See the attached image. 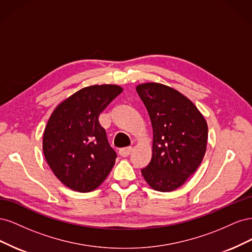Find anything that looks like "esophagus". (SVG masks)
<instances>
[{
	"label": "esophagus",
	"mask_w": 252,
	"mask_h": 252,
	"mask_svg": "<svg viewBox=\"0 0 252 252\" xmlns=\"http://www.w3.org/2000/svg\"><path fill=\"white\" fill-rule=\"evenodd\" d=\"M131 151H132V147H126V148H122V149H120V150H119V155H120L121 157L126 158V157H128L129 155L131 154Z\"/></svg>",
	"instance_id": "1"
}]
</instances>
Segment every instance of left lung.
Returning <instances> with one entry per match:
<instances>
[{
  "mask_svg": "<svg viewBox=\"0 0 252 252\" xmlns=\"http://www.w3.org/2000/svg\"><path fill=\"white\" fill-rule=\"evenodd\" d=\"M154 131L152 158L141 171L157 191L181 187L202 163L208 139L203 114L188 97L159 83L136 86Z\"/></svg>",
  "mask_w": 252,
  "mask_h": 252,
  "instance_id": "8db88e82",
  "label": "left lung"
}]
</instances>
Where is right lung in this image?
Here are the masks:
<instances>
[{"label":"right lung","mask_w":252,"mask_h":252,"mask_svg":"<svg viewBox=\"0 0 252 252\" xmlns=\"http://www.w3.org/2000/svg\"><path fill=\"white\" fill-rule=\"evenodd\" d=\"M123 88L94 85L61 103L43 136L45 158L56 177L74 191L89 192L107 178L117 154L108 143L98 116Z\"/></svg>","instance_id":"right-lung-1"}]
</instances>
